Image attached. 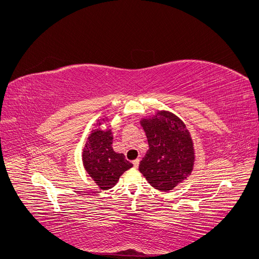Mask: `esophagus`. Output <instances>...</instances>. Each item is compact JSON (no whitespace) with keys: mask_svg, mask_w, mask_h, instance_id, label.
<instances>
[{"mask_svg":"<svg viewBox=\"0 0 259 259\" xmlns=\"http://www.w3.org/2000/svg\"><path fill=\"white\" fill-rule=\"evenodd\" d=\"M133 165H134V167H138V165H139V159H136V160L133 161Z\"/></svg>","mask_w":259,"mask_h":259,"instance_id":"esophagus-1","label":"esophagus"}]
</instances>
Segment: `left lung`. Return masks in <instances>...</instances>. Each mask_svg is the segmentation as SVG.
<instances>
[{
    "mask_svg": "<svg viewBox=\"0 0 259 259\" xmlns=\"http://www.w3.org/2000/svg\"><path fill=\"white\" fill-rule=\"evenodd\" d=\"M149 149L140 161L139 170L155 189L168 191L191 173L194 150L190 133L175 114L160 111L144 119Z\"/></svg>",
    "mask_w": 259,
    "mask_h": 259,
    "instance_id": "left-lung-1",
    "label": "left lung"
}]
</instances>
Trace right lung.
<instances>
[{
	"label": "right lung",
	"instance_id": "add662e5",
	"mask_svg": "<svg viewBox=\"0 0 259 259\" xmlns=\"http://www.w3.org/2000/svg\"><path fill=\"white\" fill-rule=\"evenodd\" d=\"M83 164L86 171L95 180L100 189L108 190L120 176L133 166L125 160L123 153H116L112 148L111 131L96 128L90 135L83 151Z\"/></svg>",
	"mask_w": 259,
	"mask_h": 259
}]
</instances>
